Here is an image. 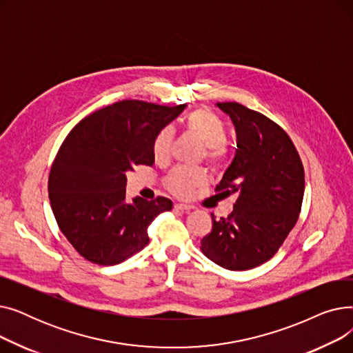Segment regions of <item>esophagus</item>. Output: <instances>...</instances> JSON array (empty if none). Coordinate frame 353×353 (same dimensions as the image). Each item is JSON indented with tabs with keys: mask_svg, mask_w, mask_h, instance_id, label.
I'll list each match as a JSON object with an SVG mask.
<instances>
[{
	"mask_svg": "<svg viewBox=\"0 0 353 353\" xmlns=\"http://www.w3.org/2000/svg\"><path fill=\"white\" fill-rule=\"evenodd\" d=\"M174 208H176L177 210H181V212H190V210L193 209V206L186 205V203H176Z\"/></svg>",
	"mask_w": 353,
	"mask_h": 353,
	"instance_id": "esophagus-1",
	"label": "esophagus"
}]
</instances>
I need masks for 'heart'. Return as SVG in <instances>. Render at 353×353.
I'll return each instance as SVG.
<instances>
[{
	"instance_id": "obj_1",
	"label": "heart",
	"mask_w": 353,
	"mask_h": 353,
	"mask_svg": "<svg viewBox=\"0 0 353 353\" xmlns=\"http://www.w3.org/2000/svg\"><path fill=\"white\" fill-rule=\"evenodd\" d=\"M186 128L208 147L206 157L214 167H221L225 164L226 154L223 145L228 141V130L223 121L212 111L199 108L188 116ZM172 143L173 130L170 127H164L156 136L153 143V156L156 161H164L169 159ZM206 181L208 176L205 170L179 167L167 177L165 186L177 196H189L196 188L203 186Z\"/></svg>"
}]
</instances>
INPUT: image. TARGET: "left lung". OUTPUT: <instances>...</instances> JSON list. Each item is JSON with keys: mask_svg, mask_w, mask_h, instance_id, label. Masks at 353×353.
Here are the masks:
<instances>
[{"mask_svg": "<svg viewBox=\"0 0 353 353\" xmlns=\"http://www.w3.org/2000/svg\"><path fill=\"white\" fill-rule=\"evenodd\" d=\"M236 130V153L216 186L237 193L233 212L216 219L201 252L229 270L268 262L299 217L305 173L296 148L276 123L239 103H217Z\"/></svg>", "mask_w": 353, "mask_h": 353, "instance_id": "8db88e82", "label": "left lung"}]
</instances>
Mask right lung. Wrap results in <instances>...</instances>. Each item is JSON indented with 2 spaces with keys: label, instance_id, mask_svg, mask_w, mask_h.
<instances>
[{
  "label": "right lung",
  "instance_id": "obj_1",
  "mask_svg": "<svg viewBox=\"0 0 353 353\" xmlns=\"http://www.w3.org/2000/svg\"><path fill=\"white\" fill-rule=\"evenodd\" d=\"M186 104L164 107L123 100L83 119L68 133L48 177L59 228L87 261L110 266L148 243L147 228L173 203L167 197L125 200L127 172L153 165V143Z\"/></svg>",
  "mask_w": 353,
  "mask_h": 353
}]
</instances>
